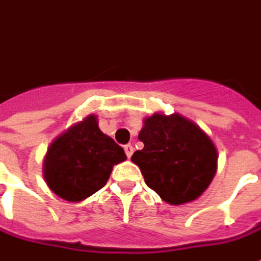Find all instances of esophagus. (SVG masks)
<instances>
[{
  "instance_id": "esophagus-1",
  "label": "esophagus",
  "mask_w": 261,
  "mask_h": 261,
  "mask_svg": "<svg viewBox=\"0 0 261 261\" xmlns=\"http://www.w3.org/2000/svg\"><path fill=\"white\" fill-rule=\"evenodd\" d=\"M124 151H125V155H127V158H131V155H133V152H134V148H133L131 144H127V145H124Z\"/></svg>"
}]
</instances>
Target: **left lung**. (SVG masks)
I'll return each mask as SVG.
<instances>
[{
  "label": "left lung",
  "mask_w": 261,
  "mask_h": 261,
  "mask_svg": "<svg viewBox=\"0 0 261 261\" xmlns=\"http://www.w3.org/2000/svg\"><path fill=\"white\" fill-rule=\"evenodd\" d=\"M144 148L131 161L164 201L179 205L205 192L217 172L218 153L211 138L179 113H155L138 134Z\"/></svg>",
  "instance_id": "8db88e82"
}]
</instances>
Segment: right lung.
I'll list each match as a JSON object with an SVG mask.
<instances>
[{"instance_id": "right-lung-1", "label": "right lung", "mask_w": 261, "mask_h": 261, "mask_svg": "<svg viewBox=\"0 0 261 261\" xmlns=\"http://www.w3.org/2000/svg\"><path fill=\"white\" fill-rule=\"evenodd\" d=\"M124 149L103 134L95 114L71 125L48 147L43 176L50 190L67 201H82L100 190Z\"/></svg>"}]
</instances>
